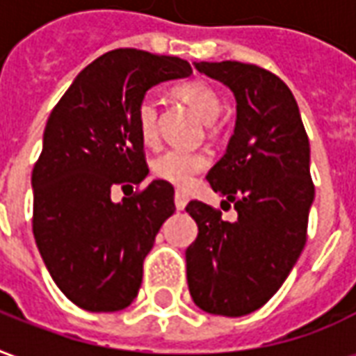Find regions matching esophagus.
Masks as SVG:
<instances>
[{"mask_svg":"<svg viewBox=\"0 0 356 356\" xmlns=\"http://www.w3.org/2000/svg\"><path fill=\"white\" fill-rule=\"evenodd\" d=\"M186 204H188V196H186L185 193L177 191V193H175V208H177L179 211H183V209L186 208Z\"/></svg>","mask_w":356,"mask_h":356,"instance_id":"34e87169","label":"esophagus"}]
</instances>
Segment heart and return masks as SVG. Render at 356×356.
<instances>
[{
	"instance_id": "heart-1",
	"label": "heart",
	"mask_w": 356,
	"mask_h": 356,
	"mask_svg": "<svg viewBox=\"0 0 356 356\" xmlns=\"http://www.w3.org/2000/svg\"><path fill=\"white\" fill-rule=\"evenodd\" d=\"M175 95L181 101H185L204 122L216 120L221 110L219 95L206 81L191 80L179 83L175 88ZM156 120H158V110H156L154 99L152 97L140 99L137 110H135V127H137L140 140L147 145L154 143L156 135H158ZM206 168H208L206 156L198 154V152H185V150H177V148L162 152L152 163V171L156 177L177 186H188L193 183L194 175Z\"/></svg>"
}]
</instances>
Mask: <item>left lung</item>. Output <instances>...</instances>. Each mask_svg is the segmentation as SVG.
<instances>
[{
    "label": "left lung",
    "instance_id": "obj_1",
    "mask_svg": "<svg viewBox=\"0 0 356 356\" xmlns=\"http://www.w3.org/2000/svg\"><path fill=\"white\" fill-rule=\"evenodd\" d=\"M194 68L236 99L234 133L206 179L238 217L229 223L204 202L186 206L198 225L186 282L202 311L244 316L275 296L305 248L314 200L309 137L293 95L273 72L236 60Z\"/></svg>",
    "mask_w": 356,
    "mask_h": 356
}]
</instances>
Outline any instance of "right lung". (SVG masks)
Returning <instances> with one entry per match:
<instances>
[{
	"label": "right lung",
	"instance_id": "1",
	"mask_svg": "<svg viewBox=\"0 0 356 356\" xmlns=\"http://www.w3.org/2000/svg\"><path fill=\"white\" fill-rule=\"evenodd\" d=\"M191 74L183 58L110 51L76 76L47 120L32 171V229L58 290L86 311L131 305L143 261L175 211V191L163 179L122 202H112L110 191L140 185L148 175L135 127L140 99L158 83Z\"/></svg>",
	"mask_w": 356,
	"mask_h": 356
}]
</instances>
